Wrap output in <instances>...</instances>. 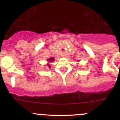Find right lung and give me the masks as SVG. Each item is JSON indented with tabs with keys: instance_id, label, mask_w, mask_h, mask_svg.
Returning a JSON list of instances; mask_svg holds the SVG:
<instances>
[{
	"instance_id": "right-lung-1",
	"label": "right lung",
	"mask_w": 120,
	"mask_h": 120,
	"mask_svg": "<svg viewBox=\"0 0 120 120\" xmlns=\"http://www.w3.org/2000/svg\"><path fill=\"white\" fill-rule=\"evenodd\" d=\"M54 60H55V59H54V58H50L49 59V61H50V62H51V61H54ZM48 66L49 67H50L49 65H48Z\"/></svg>"
}]
</instances>
